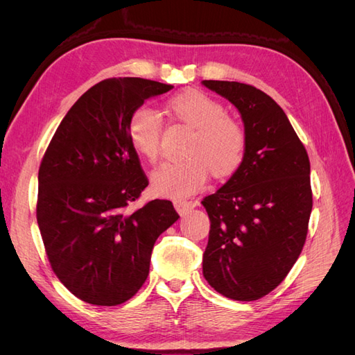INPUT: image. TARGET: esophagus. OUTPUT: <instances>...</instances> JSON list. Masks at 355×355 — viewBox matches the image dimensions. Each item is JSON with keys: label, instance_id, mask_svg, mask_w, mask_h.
<instances>
[{"label": "esophagus", "instance_id": "esophagus-1", "mask_svg": "<svg viewBox=\"0 0 355 355\" xmlns=\"http://www.w3.org/2000/svg\"><path fill=\"white\" fill-rule=\"evenodd\" d=\"M197 201H175V209L182 214L197 206Z\"/></svg>", "mask_w": 355, "mask_h": 355}]
</instances>
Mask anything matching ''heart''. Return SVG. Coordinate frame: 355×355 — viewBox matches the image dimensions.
Segmentation results:
<instances>
[{
	"mask_svg": "<svg viewBox=\"0 0 355 355\" xmlns=\"http://www.w3.org/2000/svg\"><path fill=\"white\" fill-rule=\"evenodd\" d=\"M168 110L176 120L191 128L187 154L189 157L168 161L153 175V189L161 197L182 200L200 191L209 171L227 178L241 166L247 137L243 125L227 115V108L209 94L189 90L173 96ZM128 141L135 151L155 163L161 151L163 120L157 111L139 106L128 118Z\"/></svg>",
	"mask_w": 355,
	"mask_h": 355,
	"instance_id": "b5f03b06",
	"label": "heart"
}]
</instances>
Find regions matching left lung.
<instances>
[{
  "label": "left lung",
  "instance_id": "obj_1",
  "mask_svg": "<svg viewBox=\"0 0 355 355\" xmlns=\"http://www.w3.org/2000/svg\"><path fill=\"white\" fill-rule=\"evenodd\" d=\"M202 84L235 105L247 137L239 170L201 201L210 218L202 274L220 295L249 302L272 292L304 249L313 210L309 158L266 93L237 81Z\"/></svg>",
  "mask_w": 355,
  "mask_h": 355
}]
</instances>
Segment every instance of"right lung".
Instances as JSON below:
<instances>
[{
	"label": "right lung",
	"mask_w": 355,
	"mask_h": 355,
	"mask_svg": "<svg viewBox=\"0 0 355 355\" xmlns=\"http://www.w3.org/2000/svg\"><path fill=\"white\" fill-rule=\"evenodd\" d=\"M173 85L108 78L85 92L59 124L38 171L37 222L53 272L84 302L115 306L149 274L157 239L179 214L168 200L130 202L148 187L128 141V118Z\"/></svg>",
	"instance_id": "add662e5"
}]
</instances>
